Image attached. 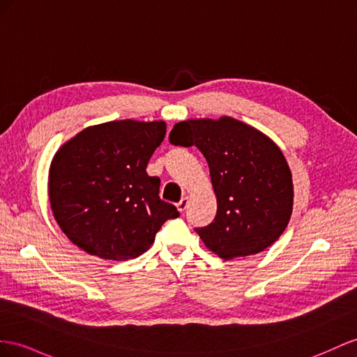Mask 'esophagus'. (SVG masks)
Listing matches in <instances>:
<instances>
[{
    "label": "esophagus",
    "instance_id": "1",
    "mask_svg": "<svg viewBox=\"0 0 357 357\" xmlns=\"http://www.w3.org/2000/svg\"><path fill=\"white\" fill-rule=\"evenodd\" d=\"M187 205H188V197H187V196H184V197H182V199L179 200V202L176 204V206H178V209H179V211H181V213H184V211H185V208H187Z\"/></svg>",
    "mask_w": 357,
    "mask_h": 357
}]
</instances>
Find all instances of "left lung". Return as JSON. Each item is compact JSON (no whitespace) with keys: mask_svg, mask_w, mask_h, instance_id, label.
Segmentation results:
<instances>
[{"mask_svg":"<svg viewBox=\"0 0 357 357\" xmlns=\"http://www.w3.org/2000/svg\"><path fill=\"white\" fill-rule=\"evenodd\" d=\"M169 140L185 148L195 144L208 161L217 214L196 232L218 258L257 255L283 234L292 213V176L266 134L223 116L178 122Z\"/></svg>","mask_w":357,"mask_h":357,"instance_id":"1","label":"left lung"}]
</instances>
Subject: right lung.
Masks as SVG:
<instances>
[{
	"label": "right lung",
	"mask_w": 357,
	"mask_h": 357,
	"mask_svg": "<svg viewBox=\"0 0 357 357\" xmlns=\"http://www.w3.org/2000/svg\"><path fill=\"white\" fill-rule=\"evenodd\" d=\"M166 135V122L114 121L72 137L54 155L48 196L68 238L89 255L113 261L140 257L175 205L160 199V178L146 167Z\"/></svg>",
	"instance_id": "1"
}]
</instances>
